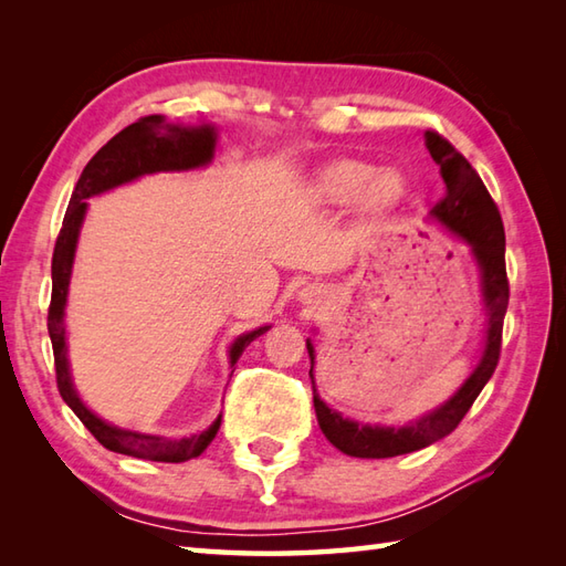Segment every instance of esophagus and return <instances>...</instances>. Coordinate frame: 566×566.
Here are the masks:
<instances>
[{"mask_svg": "<svg viewBox=\"0 0 566 566\" xmlns=\"http://www.w3.org/2000/svg\"><path fill=\"white\" fill-rule=\"evenodd\" d=\"M314 294H316L314 286H306V290L302 292V296H304V298H311V296H314Z\"/></svg>", "mask_w": 566, "mask_h": 566, "instance_id": "esophagus-1", "label": "esophagus"}]
</instances>
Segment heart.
Here are the masks:
<instances>
[{
    "mask_svg": "<svg viewBox=\"0 0 566 566\" xmlns=\"http://www.w3.org/2000/svg\"><path fill=\"white\" fill-rule=\"evenodd\" d=\"M316 195L335 207H345L359 197L369 209H387L401 195V179L391 170L377 172L365 160H335L316 177Z\"/></svg>",
    "mask_w": 566,
    "mask_h": 566,
    "instance_id": "1",
    "label": "heart"
}]
</instances>
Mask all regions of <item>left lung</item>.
I'll return each mask as SVG.
<instances>
[{
	"mask_svg": "<svg viewBox=\"0 0 566 566\" xmlns=\"http://www.w3.org/2000/svg\"><path fill=\"white\" fill-rule=\"evenodd\" d=\"M426 146L430 150V158L440 165L444 182V197L432 207L430 216L472 248L479 272H482V298L486 306L484 350L474 371L454 391L452 399L403 428L363 426L357 420L343 418L338 411L323 403L314 389V408L323 436L340 452L365 457V460H384V457L416 452L450 436L472 408L476 396L482 394L491 375H494L501 355L503 316H506L509 308V276L506 233H503L499 207L486 191L482 177L476 175L474 167L467 163L464 155L450 140H444L438 130H426ZM306 350L311 357V371H314L316 355L311 340H306ZM311 379H314V375H311Z\"/></svg>",
	"mask_w": 566,
	"mask_h": 566,
	"instance_id": "1",
	"label": "left lung"
}]
</instances>
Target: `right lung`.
Wrapping results in <instances>:
<instances>
[{"label": "right lung", "instance_id": "obj_1", "mask_svg": "<svg viewBox=\"0 0 566 566\" xmlns=\"http://www.w3.org/2000/svg\"><path fill=\"white\" fill-rule=\"evenodd\" d=\"M216 150V128L203 126H179L167 124L165 116L153 114L143 116L136 124L126 126L122 134H116L106 146L94 155V158L84 167L75 191H72L63 228H60L55 250H53V294L51 306H48V333H51L53 343V357H55V381L57 391L63 401L75 411L94 438H97L106 450L138 457V460H153V462H187L191 457H199L209 448V442L216 438L221 428V416L213 423L199 432V436L170 440L163 436H146V432L124 430L112 423H106L99 416H94L87 406L82 403L77 396L75 384L70 377V363H67V343H65V304H67V284L72 274V260H75L77 235L80 226L84 221V211H87V201L94 195H102L106 189H114L118 185L134 182V179L153 172H179V170H195V167L209 165ZM270 326H262L258 331H250L231 345V367L238 363L245 347L268 331Z\"/></svg>", "mask_w": 566, "mask_h": 566}]
</instances>
